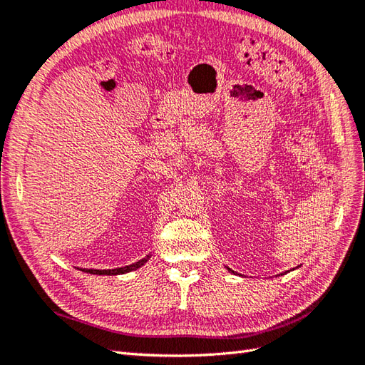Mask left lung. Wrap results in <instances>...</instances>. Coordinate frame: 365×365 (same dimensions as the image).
Listing matches in <instances>:
<instances>
[{"label": "left lung", "instance_id": "left-lung-1", "mask_svg": "<svg viewBox=\"0 0 365 365\" xmlns=\"http://www.w3.org/2000/svg\"><path fill=\"white\" fill-rule=\"evenodd\" d=\"M228 270H230V272H232V270H231V269H228ZM232 273H234V272H232Z\"/></svg>", "mask_w": 365, "mask_h": 365}]
</instances>
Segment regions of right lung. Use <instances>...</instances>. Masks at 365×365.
Returning a JSON list of instances; mask_svg holds the SVG:
<instances>
[{
    "label": "right lung",
    "instance_id": "obj_1",
    "mask_svg": "<svg viewBox=\"0 0 365 365\" xmlns=\"http://www.w3.org/2000/svg\"><path fill=\"white\" fill-rule=\"evenodd\" d=\"M150 259V255L147 257L140 259V261H137L131 265H126V267H120V269H112V270H93V269H83V272L86 273H92V274H123V273H128V272H133V270H137L139 267H142L145 262H147Z\"/></svg>",
    "mask_w": 365,
    "mask_h": 365
}]
</instances>
